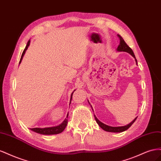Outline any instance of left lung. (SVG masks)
<instances>
[{
	"mask_svg": "<svg viewBox=\"0 0 161 161\" xmlns=\"http://www.w3.org/2000/svg\"><path fill=\"white\" fill-rule=\"evenodd\" d=\"M118 36L119 38L120 43H119V45L118 46V48H117V50L119 51V52H128V53H130V54L135 58L136 62V64H137V60L136 59V57H135V55H134V53L132 50H131V48L127 45V43L125 42V41L124 40V39L121 37V36H120L119 35H118ZM91 108H92V107H91ZM94 116H95V118L97 123L98 124V125L100 126V127L103 130L107 131H109V132H122V131H124L126 130H128L130 127V126L134 124V122L136 121V118H136L132 121H131V123H130L129 124L126 125L119 126V127H112V126H109V125H108L106 124H104L103 123H102L101 121H100L98 119L96 118V116L95 115H94Z\"/></svg>",
	"mask_w": 161,
	"mask_h": 161,
	"instance_id": "obj_1",
	"label": "left lung"
}]
</instances>
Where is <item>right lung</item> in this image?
I'll use <instances>...</instances> for the list:
<instances>
[{
    "label": "right lung",
    "instance_id": "obj_1",
    "mask_svg": "<svg viewBox=\"0 0 161 161\" xmlns=\"http://www.w3.org/2000/svg\"><path fill=\"white\" fill-rule=\"evenodd\" d=\"M30 40H29L27 45H26V47L25 49H24L23 53H22V55H21V59H20V61H19V64L21 62V60L23 59V57L24 56V54H25V51L27 50V49L28 48L29 46H30ZM76 90H75L74 91H75ZM74 91H73V92H74ZM73 92L71 94V97H70V102H71V99L72 98V95H73ZM68 115H69V114L67 115V118H68ZM67 124H68V119H65L64 121H63V122L58 126H54V127H50V128H30L31 130H32L33 131H35V132L36 133H38V134H43V135H52V134H60L61 132H62L63 131H64V130L65 129L66 126L67 125Z\"/></svg>",
    "mask_w": 161,
    "mask_h": 161
}]
</instances>
